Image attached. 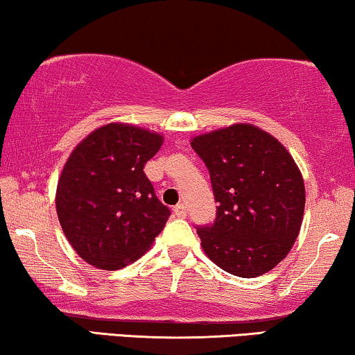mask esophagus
<instances>
[{
	"label": "esophagus",
	"instance_id": "obj_1",
	"mask_svg": "<svg viewBox=\"0 0 355 355\" xmlns=\"http://www.w3.org/2000/svg\"><path fill=\"white\" fill-rule=\"evenodd\" d=\"M173 213H174V216H178V218H186L187 208L184 207V205H176V207H174Z\"/></svg>",
	"mask_w": 355,
	"mask_h": 355
}]
</instances>
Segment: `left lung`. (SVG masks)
I'll return each mask as SVG.
<instances>
[{"label":"left lung","instance_id":"8db88e82","mask_svg":"<svg viewBox=\"0 0 355 355\" xmlns=\"http://www.w3.org/2000/svg\"><path fill=\"white\" fill-rule=\"evenodd\" d=\"M210 171L216 218L197 227L213 263L241 278L273 270L297 239L305 207L302 173L283 144L254 124L196 135Z\"/></svg>","mask_w":355,"mask_h":355}]
</instances>
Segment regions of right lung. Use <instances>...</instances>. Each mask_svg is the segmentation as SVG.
Returning <instances> with one entry per match:
<instances>
[{"label": "right lung", "instance_id": "obj_1", "mask_svg": "<svg viewBox=\"0 0 355 355\" xmlns=\"http://www.w3.org/2000/svg\"><path fill=\"white\" fill-rule=\"evenodd\" d=\"M162 145V134L110 123L72 150L58 179L56 213L72 249L87 263L124 268L163 231L169 208L144 173Z\"/></svg>", "mask_w": 355, "mask_h": 355}]
</instances>
